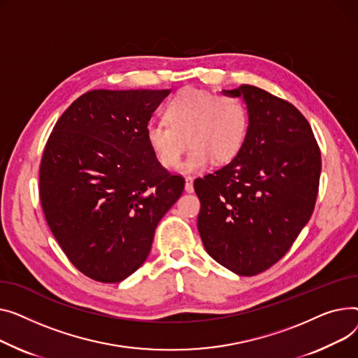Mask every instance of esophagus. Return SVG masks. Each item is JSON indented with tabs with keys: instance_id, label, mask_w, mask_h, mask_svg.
I'll list each match as a JSON object with an SVG mask.
<instances>
[{
	"instance_id": "34e87169",
	"label": "esophagus",
	"mask_w": 358,
	"mask_h": 358,
	"mask_svg": "<svg viewBox=\"0 0 358 358\" xmlns=\"http://www.w3.org/2000/svg\"><path fill=\"white\" fill-rule=\"evenodd\" d=\"M185 191L189 194L194 192V179L191 176L185 178Z\"/></svg>"
}]
</instances>
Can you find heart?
<instances>
[{
  "mask_svg": "<svg viewBox=\"0 0 358 358\" xmlns=\"http://www.w3.org/2000/svg\"><path fill=\"white\" fill-rule=\"evenodd\" d=\"M164 118L147 124V144L163 167H173L189 143L192 147L180 166L186 173L203 171L211 160H233L248 131V113L238 98L196 88L179 91L166 103Z\"/></svg>",
  "mask_w": 358,
  "mask_h": 358,
  "instance_id": "1",
  "label": "heart"
}]
</instances>
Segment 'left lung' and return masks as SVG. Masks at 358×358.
<instances>
[{
	"instance_id": "1",
	"label": "left lung",
	"mask_w": 358,
	"mask_h": 358,
	"mask_svg": "<svg viewBox=\"0 0 358 358\" xmlns=\"http://www.w3.org/2000/svg\"><path fill=\"white\" fill-rule=\"evenodd\" d=\"M241 96L248 131L241 152L196 179L198 231L206 253L240 276L278 263L308 224L317 202L321 152L301 111L253 85Z\"/></svg>"
}]
</instances>
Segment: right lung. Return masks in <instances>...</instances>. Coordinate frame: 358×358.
<instances>
[{
  "instance_id": "add662e5",
  "label": "right lung",
  "mask_w": 358,
  "mask_h": 358,
  "mask_svg": "<svg viewBox=\"0 0 358 358\" xmlns=\"http://www.w3.org/2000/svg\"><path fill=\"white\" fill-rule=\"evenodd\" d=\"M171 90H95L60 115L40 163L45 218L69 262L102 283L129 278L150 253L185 179L155 157L145 127Z\"/></svg>"
}]
</instances>
